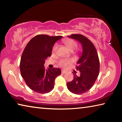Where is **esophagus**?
<instances>
[{"label":"esophagus","mask_w":122,"mask_h":122,"mask_svg":"<svg viewBox=\"0 0 122 122\" xmlns=\"http://www.w3.org/2000/svg\"><path fill=\"white\" fill-rule=\"evenodd\" d=\"M66 73V71H64V70H62V71H61V73L62 74H65Z\"/></svg>","instance_id":"1"}]
</instances>
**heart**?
Segmentation results:
<instances>
[{"instance_id": "b5f03b06", "label": "heart", "mask_w": 122, "mask_h": 122, "mask_svg": "<svg viewBox=\"0 0 122 122\" xmlns=\"http://www.w3.org/2000/svg\"><path fill=\"white\" fill-rule=\"evenodd\" d=\"M63 44H65L68 48L70 51H73L74 49H75L77 47V43L76 41L71 39H65L63 40ZM57 49V45L55 44L54 45L51 51L53 54H55L56 53ZM73 60L71 59H68V60H61L59 61L58 62V65L62 68H66L70 64H71L73 62Z\"/></svg>"}]
</instances>
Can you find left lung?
<instances>
[{"label":"left lung","mask_w":122,"mask_h":122,"mask_svg":"<svg viewBox=\"0 0 122 122\" xmlns=\"http://www.w3.org/2000/svg\"><path fill=\"white\" fill-rule=\"evenodd\" d=\"M68 36L79 41L83 51L76 66L80 75H74L73 80L67 83V88L72 93L82 94L90 89L95 82L100 71V60L95 47L85 36L73 34Z\"/></svg>","instance_id":"obj_1"}]
</instances>
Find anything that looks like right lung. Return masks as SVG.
Masks as SVG:
<instances>
[{"label":"right lung","mask_w":122,"mask_h":122,"mask_svg":"<svg viewBox=\"0 0 122 122\" xmlns=\"http://www.w3.org/2000/svg\"><path fill=\"white\" fill-rule=\"evenodd\" d=\"M62 36L39 34L29 41L22 54L20 73L30 89L40 94L50 92L54 87L55 80L61 75L60 68L46 69L45 60L51 55V49L56 41Z\"/></svg>","instance_id":"right-lung-1"}]
</instances>
